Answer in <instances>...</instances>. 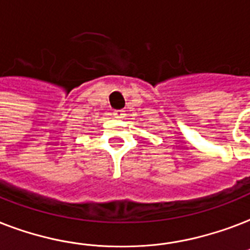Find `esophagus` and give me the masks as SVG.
Wrapping results in <instances>:
<instances>
[{"label": "esophagus", "mask_w": 250, "mask_h": 250, "mask_svg": "<svg viewBox=\"0 0 250 250\" xmlns=\"http://www.w3.org/2000/svg\"><path fill=\"white\" fill-rule=\"evenodd\" d=\"M112 115H114V118H117V119H123L125 117V112L123 110H115V111L112 112Z\"/></svg>", "instance_id": "34e87169"}]
</instances>
